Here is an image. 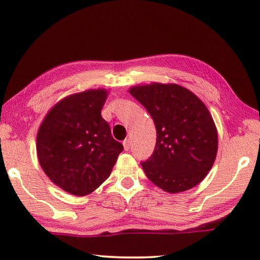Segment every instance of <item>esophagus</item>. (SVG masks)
<instances>
[{
	"mask_svg": "<svg viewBox=\"0 0 260 260\" xmlns=\"http://www.w3.org/2000/svg\"><path fill=\"white\" fill-rule=\"evenodd\" d=\"M122 146H124V149H125L126 151H128L129 148H131V141L129 140H125L124 142H122Z\"/></svg>",
	"mask_w": 260,
	"mask_h": 260,
	"instance_id": "1",
	"label": "esophagus"
}]
</instances>
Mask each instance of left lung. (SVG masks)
I'll return each mask as SVG.
<instances>
[{
	"instance_id": "left-lung-1",
	"label": "left lung",
	"mask_w": 260,
	"mask_h": 260,
	"mask_svg": "<svg viewBox=\"0 0 260 260\" xmlns=\"http://www.w3.org/2000/svg\"><path fill=\"white\" fill-rule=\"evenodd\" d=\"M128 91L146 108L157 131L152 156L142 162L148 179L170 193L203 181L218 152V131L206 105L177 83L152 82Z\"/></svg>"
}]
</instances>
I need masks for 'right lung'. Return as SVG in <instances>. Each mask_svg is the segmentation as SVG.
Here are the masks:
<instances>
[{
    "label": "right lung",
    "instance_id": "1",
    "mask_svg": "<svg viewBox=\"0 0 260 260\" xmlns=\"http://www.w3.org/2000/svg\"><path fill=\"white\" fill-rule=\"evenodd\" d=\"M108 94L98 88L69 95L48 111L39 127L37 155L41 169L52 183L72 195L96 190L124 149L101 116Z\"/></svg>",
    "mask_w": 260,
    "mask_h": 260
}]
</instances>
